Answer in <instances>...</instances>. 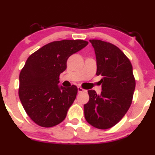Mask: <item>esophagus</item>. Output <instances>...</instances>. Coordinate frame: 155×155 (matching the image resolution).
Instances as JSON below:
<instances>
[{
  "label": "esophagus",
  "mask_w": 155,
  "mask_h": 155,
  "mask_svg": "<svg viewBox=\"0 0 155 155\" xmlns=\"http://www.w3.org/2000/svg\"><path fill=\"white\" fill-rule=\"evenodd\" d=\"M83 91H84V90L81 88V87H78V93H82Z\"/></svg>",
  "instance_id": "esophagus-1"
}]
</instances>
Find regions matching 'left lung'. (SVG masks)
Returning <instances> with one entry per match:
<instances>
[{
    "label": "left lung",
    "mask_w": 155,
    "mask_h": 155,
    "mask_svg": "<svg viewBox=\"0 0 155 155\" xmlns=\"http://www.w3.org/2000/svg\"><path fill=\"white\" fill-rule=\"evenodd\" d=\"M96 57V75H101L102 91L89 90L84 104L85 119L99 129L118 123L129 109L136 87L130 60L118 47L100 40H90Z\"/></svg>",
    "instance_id": "1"
}]
</instances>
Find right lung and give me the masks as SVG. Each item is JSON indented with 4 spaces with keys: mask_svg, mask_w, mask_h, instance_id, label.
Returning a JSON list of instances; mask_svg holds the SVG:
<instances>
[{
    "mask_svg": "<svg viewBox=\"0 0 155 155\" xmlns=\"http://www.w3.org/2000/svg\"><path fill=\"white\" fill-rule=\"evenodd\" d=\"M84 40H62L45 45L31 54L19 74V97L31 119L42 127L61 123L74 101L78 88L58 85L67 61L88 45Z\"/></svg>",
    "mask_w": 155,
    "mask_h": 155,
    "instance_id": "obj_1",
    "label": "right lung"
}]
</instances>
